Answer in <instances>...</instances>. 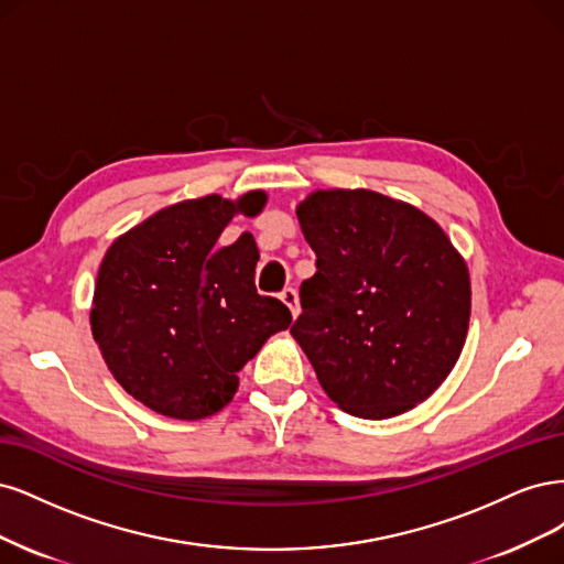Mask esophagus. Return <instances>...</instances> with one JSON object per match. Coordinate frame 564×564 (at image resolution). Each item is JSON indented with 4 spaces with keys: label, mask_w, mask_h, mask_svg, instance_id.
I'll return each instance as SVG.
<instances>
[{
    "label": "esophagus",
    "mask_w": 564,
    "mask_h": 564,
    "mask_svg": "<svg viewBox=\"0 0 564 564\" xmlns=\"http://www.w3.org/2000/svg\"><path fill=\"white\" fill-rule=\"evenodd\" d=\"M281 300L288 304L290 314H293L295 318L300 316V297H297V290L295 288H285L281 293Z\"/></svg>",
    "instance_id": "obj_1"
}]
</instances>
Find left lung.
<instances>
[{
    "instance_id": "1",
    "label": "left lung",
    "mask_w": 564,
    "mask_h": 564,
    "mask_svg": "<svg viewBox=\"0 0 564 564\" xmlns=\"http://www.w3.org/2000/svg\"><path fill=\"white\" fill-rule=\"evenodd\" d=\"M316 274L293 337L323 391L354 416L389 420L438 389L470 318L464 258L420 208L370 189H318L297 206Z\"/></svg>"
}]
</instances>
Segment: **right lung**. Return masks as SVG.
Here are the masks:
<instances>
[{
	"label": "right lung",
	"mask_w": 564,
	"mask_h": 564,
	"mask_svg": "<svg viewBox=\"0 0 564 564\" xmlns=\"http://www.w3.org/2000/svg\"><path fill=\"white\" fill-rule=\"evenodd\" d=\"M264 192L217 194L161 208L107 248L90 330L115 379L135 401L173 420L220 412L239 370L285 330L290 308L256 290L252 234L217 246L236 213L258 215Z\"/></svg>",
	"instance_id": "add662e5"
}]
</instances>
